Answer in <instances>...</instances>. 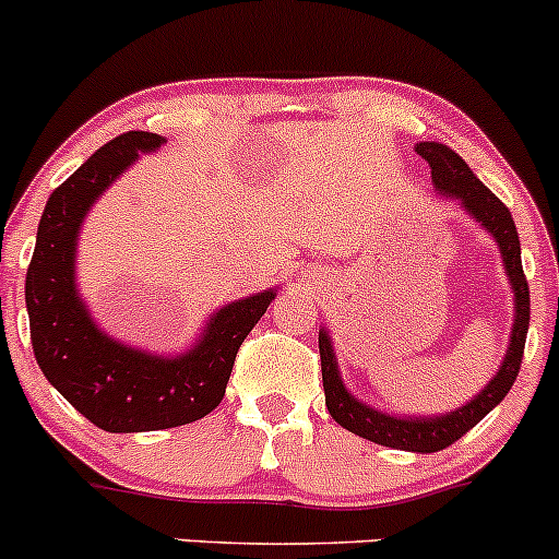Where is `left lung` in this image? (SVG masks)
Instances as JSON below:
<instances>
[{"instance_id":"1","label":"left lung","mask_w":559,"mask_h":559,"mask_svg":"<svg viewBox=\"0 0 559 559\" xmlns=\"http://www.w3.org/2000/svg\"><path fill=\"white\" fill-rule=\"evenodd\" d=\"M414 148L430 165L432 186H436L438 194L454 197L462 211L473 222H478V227L484 233L492 235V240L500 248L506 278H509L511 289H514V324H511V337L503 362H500L498 373L489 379V384L478 394H473L467 403H462L460 408L436 416H403L386 414V411L362 403V400H357L348 392L341 379V368H337L335 348H332V337L326 332V326L319 330V354L326 411H330V416L337 425L346 427L354 436L365 438V441L379 443V447L432 454L452 447L454 441H460L514 386L516 376H520L524 337H527L530 326V292L522 270L520 235H516L509 207L473 175L471 167L465 165V159L460 154H454L449 145L427 143L425 140V143H416Z\"/></svg>"}]
</instances>
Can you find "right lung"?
Masks as SVG:
<instances>
[{
	"mask_svg": "<svg viewBox=\"0 0 559 559\" xmlns=\"http://www.w3.org/2000/svg\"><path fill=\"white\" fill-rule=\"evenodd\" d=\"M167 140L127 132L88 156L45 202L26 270L32 348L45 379L88 421L107 432H151L189 425L224 397L240 343L278 289H264L213 311L194 346L151 354L116 341L97 324L75 281L81 227L107 186L140 154Z\"/></svg>",
	"mask_w": 559,
	"mask_h": 559,
	"instance_id": "obj_1",
	"label": "right lung"
}]
</instances>
